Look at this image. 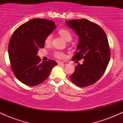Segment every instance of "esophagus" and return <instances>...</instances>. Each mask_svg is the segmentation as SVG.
Instances as JSON below:
<instances>
[{"label":"esophagus","mask_w":123,"mask_h":123,"mask_svg":"<svg viewBox=\"0 0 123 123\" xmlns=\"http://www.w3.org/2000/svg\"><path fill=\"white\" fill-rule=\"evenodd\" d=\"M58 65H67V63L66 62H58Z\"/></svg>","instance_id":"34e87169"}]
</instances>
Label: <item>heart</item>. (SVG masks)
Masks as SVG:
<instances>
[{"instance_id": "obj_1", "label": "heart", "mask_w": 123, "mask_h": 123, "mask_svg": "<svg viewBox=\"0 0 123 123\" xmlns=\"http://www.w3.org/2000/svg\"><path fill=\"white\" fill-rule=\"evenodd\" d=\"M58 33L67 42L70 41L72 39V34L69 29H66V28H62L58 31ZM52 37H53V35L51 33L48 34L44 39L45 43L47 44H50L51 42ZM54 56L59 60H62L66 57V54L64 52L61 51H55Z\"/></svg>"}]
</instances>
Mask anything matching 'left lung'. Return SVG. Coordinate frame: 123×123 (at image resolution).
Listing matches in <instances>:
<instances>
[{"label":"left lung","mask_w":123,"mask_h":123,"mask_svg":"<svg viewBox=\"0 0 123 123\" xmlns=\"http://www.w3.org/2000/svg\"><path fill=\"white\" fill-rule=\"evenodd\" d=\"M66 24L75 31L79 39L72 60H84L82 65L75 66L70 79L80 87L92 85L102 77L110 60L111 50L105 32L86 19H73Z\"/></svg>","instance_id":"obj_1"}]
</instances>
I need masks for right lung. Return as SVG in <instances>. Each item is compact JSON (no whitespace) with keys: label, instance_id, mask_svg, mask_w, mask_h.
<instances>
[{"label":"right lung","instance_id":"obj_1","mask_svg":"<svg viewBox=\"0 0 123 123\" xmlns=\"http://www.w3.org/2000/svg\"><path fill=\"white\" fill-rule=\"evenodd\" d=\"M55 28L52 21L35 18L19 26L8 44L11 68L17 79L27 86H35L49 77L57 63L49 60L40 62L38 50L44 47V39Z\"/></svg>","mask_w":123,"mask_h":123}]
</instances>
